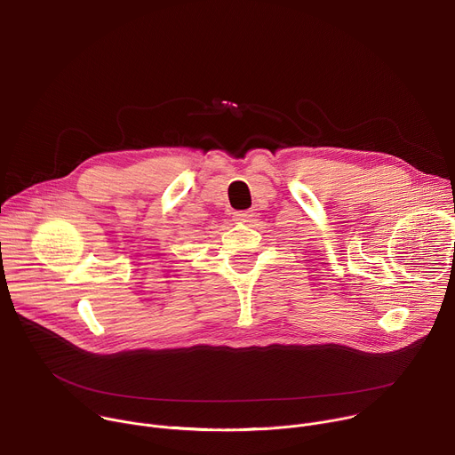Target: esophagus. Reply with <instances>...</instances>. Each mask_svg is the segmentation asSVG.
I'll use <instances>...</instances> for the list:
<instances>
[{"instance_id": "obj_1", "label": "esophagus", "mask_w": 455, "mask_h": 455, "mask_svg": "<svg viewBox=\"0 0 455 455\" xmlns=\"http://www.w3.org/2000/svg\"><path fill=\"white\" fill-rule=\"evenodd\" d=\"M253 218V214L250 211H243V212H234V220L239 223H248Z\"/></svg>"}]
</instances>
